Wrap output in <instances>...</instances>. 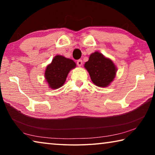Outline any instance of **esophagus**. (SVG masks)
<instances>
[{"label": "esophagus", "mask_w": 155, "mask_h": 155, "mask_svg": "<svg viewBox=\"0 0 155 155\" xmlns=\"http://www.w3.org/2000/svg\"><path fill=\"white\" fill-rule=\"evenodd\" d=\"M77 65H78V66H81V65H82V64H83V61L81 59H78V61H77Z\"/></svg>", "instance_id": "1"}]
</instances>
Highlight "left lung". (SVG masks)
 Listing matches in <instances>:
<instances>
[{"label":"left lung","instance_id":"obj_1","mask_svg":"<svg viewBox=\"0 0 155 155\" xmlns=\"http://www.w3.org/2000/svg\"><path fill=\"white\" fill-rule=\"evenodd\" d=\"M85 68L90 75L91 79L98 87H107L114 81L116 68L111 59L103 54L95 52L91 54Z\"/></svg>","mask_w":155,"mask_h":155}]
</instances>
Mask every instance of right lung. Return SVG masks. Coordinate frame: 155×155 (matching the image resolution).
Instances as JSON below:
<instances>
[{"mask_svg":"<svg viewBox=\"0 0 155 155\" xmlns=\"http://www.w3.org/2000/svg\"><path fill=\"white\" fill-rule=\"evenodd\" d=\"M75 67L76 64L73 60L61 55L54 57L45 71V78L49 87L52 89L61 87L66 80L68 73Z\"/></svg>","mask_w":155,"mask_h":155,"instance_id":"add662e5","label":"right lung"}]
</instances>
